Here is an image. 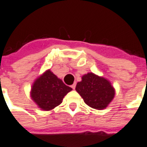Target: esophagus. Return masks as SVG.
<instances>
[{
    "instance_id": "obj_1",
    "label": "esophagus",
    "mask_w": 147,
    "mask_h": 147,
    "mask_svg": "<svg viewBox=\"0 0 147 147\" xmlns=\"http://www.w3.org/2000/svg\"><path fill=\"white\" fill-rule=\"evenodd\" d=\"M76 83H74V84H72L71 87V88H72V89H75V88H76Z\"/></svg>"
}]
</instances>
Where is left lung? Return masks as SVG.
I'll use <instances>...</instances> for the list:
<instances>
[{"label":"left lung","mask_w":147,"mask_h":147,"mask_svg":"<svg viewBox=\"0 0 147 147\" xmlns=\"http://www.w3.org/2000/svg\"><path fill=\"white\" fill-rule=\"evenodd\" d=\"M76 90L87 105L97 110L106 108L115 95L109 80L92 72L82 76V80L77 83Z\"/></svg>","instance_id":"1"}]
</instances>
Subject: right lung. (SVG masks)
<instances>
[{"label": "right lung", "mask_w": 147, "mask_h": 147, "mask_svg": "<svg viewBox=\"0 0 147 147\" xmlns=\"http://www.w3.org/2000/svg\"><path fill=\"white\" fill-rule=\"evenodd\" d=\"M71 90L72 88L48 70L35 80L31 89V97L40 109L50 111L59 106Z\"/></svg>", "instance_id": "right-lung-1"}]
</instances>
